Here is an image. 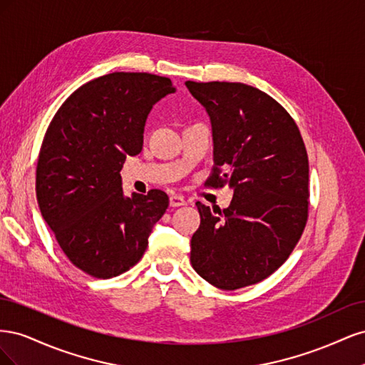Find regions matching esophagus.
<instances>
[{"instance_id":"obj_1","label":"esophagus","mask_w":365,"mask_h":365,"mask_svg":"<svg viewBox=\"0 0 365 365\" xmlns=\"http://www.w3.org/2000/svg\"><path fill=\"white\" fill-rule=\"evenodd\" d=\"M169 204H170V207H181V205H185V201H184V197L180 195H172L169 200Z\"/></svg>"}]
</instances>
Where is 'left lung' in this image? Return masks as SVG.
Listing matches in <instances>:
<instances>
[{"label": "left lung", "mask_w": 365, "mask_h": 365, "mask_svg": "<svg viewBox=\"0 0 365 365\" xmlns=\"http://www.w3.org/2000/svg\"><path fill=\"white\" fill-rule=\"evenodd\" d=\"M210 117L213 175L207 184L233 190L224 210L196 202L193 269L210 284L235 291L259 283L289 257L307 220L309 161L286 109L239 82H185Z\"/></svg>", "instance_id": "obj_1"}]
</instances>
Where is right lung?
Segmentation results:
<instances>
[{"label":"right lung","mask_w":365,"mask_h":365,"mask_svg":"<svg viewBox=\"0 0 365 365\" xmlns=\"http://www.w3.org/2000/svg\"><path fill=\"white\" fill-rule=\"evenodd\" d=\"M175 90L169 77L105 74L77 88L46 132L36 168L41 215L71 263L93 277L134 267L169 207L161 190L126 197L120 170L141 152L153 105Z\"/></svg>","instance_id":"1"}]
</instances>
